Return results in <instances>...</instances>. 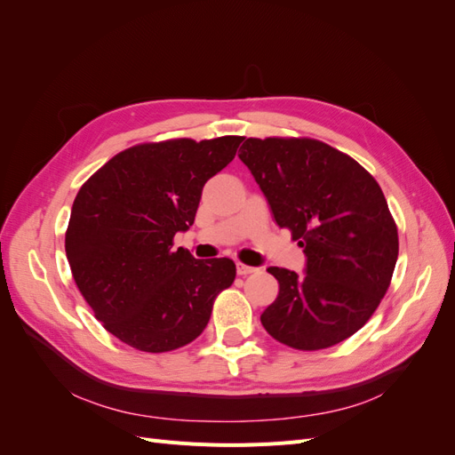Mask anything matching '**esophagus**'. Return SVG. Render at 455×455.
<instances>
[{
  "mask_svg": "<svg viewBox=\"0 0 455 455\" xmlns=\"http://www.w3.org/2000/svg\"><path fill=\"white\" fill-rule=\"evenodd\" d=\"M237 273L241 275V277H246V275L256 273V267H252V266H246V264H237Z\"/></svg>",
  "mask_w": 455,
  "mask_h": 455,
  "instance_id": "1",
  "label": "esophagus"
}]
</instances>
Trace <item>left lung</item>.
Here are the masks:
<instances>
[{"label": "left lung", "instance_id": "1", "mask_svg": "<svg viewBox=\"0 0 455 455\" xmlns=\"http://www.w3.org/2000/svg\"><path fill=\"white\" fill-rule=\"evenodd\" d=\"M239 157L275 222L307 256L306 275L267 269L279 296L261 324L299 351L347 339L378 309L398 258L396 224L379 184L353 157L313 139H246Z\"/></svg>", "mask_w": 455, "mask_h": 455}]
</instances>
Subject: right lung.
Listing matches in <instances>:
<instances>
[{"mask_svg":"<svg viewBox=\"0 0 455 455\" xmlns=\"http://www.w3.org/2000/svg\"><path fill=\"white\" fill-rule=\"evenodd\" d=\"M243 136L174 139L119 151L77 191L66 256L81 296L109 334L146 353L188 346L235 281L229 258L174 249L194 224L203 186L233 161Z\"/></svg>","mask_w":455,"mask_h":455,"instance_id":"right-lung-1","label":"right lung"}]
</instances>
